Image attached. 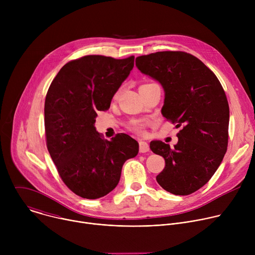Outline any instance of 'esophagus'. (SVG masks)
I'll return each instance as SVG.
<instances>
[{"instance_id":"1","label":"esophagus","mask_w":255,"mask_h":255,"mask_svg":"<svg viewBox=\"0 0 255 255\" xmlns=\"http://www.w3.org/2000/svg\"><path fill=\"white\" fill-rule=\"evenodd\" d=\"M139 151L141 153H145L149 151V145L147 142L145 141H139Z\"/></svg>"}]
</instances>
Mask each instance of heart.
I'll return each mask as SVG.
<instances>
[{
  "mask_svg": "<svg viewBox=\"0 0 255 255\" xmlns=\"http://www.w3.org/2000/svg\"><path fill=\"white\" fill-rule=\"evenodd\" d=\"M118 95H119V92H117V93L115 94V96H114V99H115V100L118 98ZM145 126H146V123L136 120V121H133V122L131 123L130 128H131L132 130H134L135 132H137V133H139V134H142V133H144V128H145Z\"/></svg>",
  "mask_w": 255,
  "mask_h": 255,
  "instance_id": "obj_1",
  "label": "heart"
}]
</instances>
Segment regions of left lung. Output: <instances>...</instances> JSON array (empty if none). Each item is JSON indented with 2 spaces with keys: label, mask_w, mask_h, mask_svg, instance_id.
I'll use <instances>...</instances> for the list:
<instances>
[{
  "label": "left lung",
  "mask_w": 255,
  "mask_h": 255,
  "mask_svg": "<svg viewBox=\"0 0 255 255\" xmlns=\"http://www.w3.org/2000/svg\"><path fill=\"white\" fill-rule=\"evenodd\" d=\"M136 66L161 84V114L181 127L172 148L162 141L150 142L152 152L165 160L157 183L173 195L193 194L208 183L227 151L229 105L224 89L208 66L184 51L141 55Z\"/></svg>",
  "instance_id": "8db88e82"
}]
</instances>
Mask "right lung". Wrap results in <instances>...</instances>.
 Returning <instances> with one entry per match:
<instances>
[{
    "label": "right lung",
    "instance_id": "obj_1",
    "mask_svg": "<svg viewBox=\"0 0 255 255\" xmlns=\"http://www.w3.org/2000/svg\"><path fill=\"white\" fill-rule=\"evenodd\" d=\"M133 66V55H86L64 64L47 91V149L65 186L84 199L112 192L124 162L138 153V142L129 135L118 133L108 141L94 126L97 111L110 108Z\"/></svg>",
    "mask_w": 255,
    "mask_h": 255
}]
</instances>
